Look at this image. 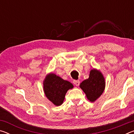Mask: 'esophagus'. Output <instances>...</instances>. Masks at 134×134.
<instances>
[{
    "label": "esophagus",
    "mask_w": 134,
    "mask_h": 134,
    "mask_svg": "<svg viewBox=\"0 0 134 134\" xmlns=\"http://www.w3.org/2000/svg\"><path fill=\"white\" fill-rule=\"evenodd\" d=\"M73 83L77 86H79V85H80V81L79 80H74L73 81Z\"/></svg>",
    "instance_id": "esophagus-1"
}]
</instances>
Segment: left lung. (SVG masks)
<instances>
[{
	"label": "left lung",
	"instance_id": "obj_1",
	"mask_svg": "<svg viewBox=\"0 0 134 134\" xmlns=\"http://www.w3.org/2000/svg\"><path fill=\"white\" fill-rule=\"evenodd\" d=\"M80 87L90 102H94L102 94L105 87V81L102 74L96 69L90 72L89 79L83 81Z\"/></svg>",
	"mask_w": 134,
	"mask_h": 134
}]
</instances>
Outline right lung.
<instances>
[{
	"label": "right lung",
	"instance_id": "1",
	"mask_svg": "<svg viewBox=\"0 0 134 134\" xmlns=\"http://www.w3.org/2000/svg\"><path fill=\"white\" fill-rule=\"evenodd\" d=\"M72 88L73 85L71 83L53 73L47 75L44 81L45 96L55 106L62 105L67 92Z\"/></svg>",
	"mask_w": 134,
	"mask_h": 134
}]
</instances>
